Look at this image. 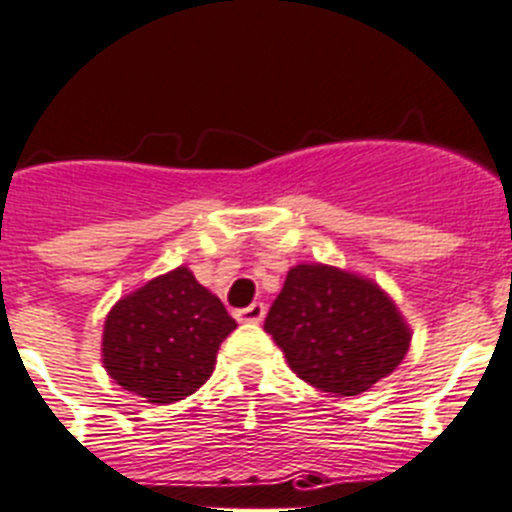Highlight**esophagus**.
I'll use <instances>...</instances> for the list:
<instances>
[{"mask_svg":"<svg viewBox=\"0 0 512 512\" xmlns=\"http://www.w3.org/2000/svg\"><path fill=\"white\" fill-rule=\"evenodd\" d=\"M264 314H266V304L264 302H253V304H248V307L238 309L236 317L241 322H261V320H264Z\"/></svg>","mask_w":512,"mask_h":512,"instance_id":"obj_1","label":"esophagus"}]
</instances>
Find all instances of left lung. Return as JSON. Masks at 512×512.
<instances>
[{
  "mask_svg": "<svg viewBox=\"0 0 512 512\" xmlns=\"http://www.w3.org/2000/svg\"><path fill=\"white\" fill-rule=\"evenodd\" d=\"M264 330L302 381L340 396L391 375L411 340L396 304L373 281L322 264L289 271Z\"/></svg>",
  "mask_w": 512,
  "mask_h": 512,
  "instance_id": "left-lung-1",
  "label": "left lung"
}]
</instances>
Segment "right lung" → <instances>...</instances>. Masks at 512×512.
<instances>
[{
  "label": "right lung",
  "instance_id": "right-lung-1",
  "mask_svg": "<svg viewBox=\"0 0 512 512\" xmlns=\"http://www.w3.org/2000/svg\"><path fill=\"white\" fill-rule=\"evenodd\" d=\"M233 330L223 302L180 266L116 302L103 327V365L149 403L180 401L208 381Z\"/></svg>",
  "mask_w": 512,
  "mask_h": 512
}]
</instances>
